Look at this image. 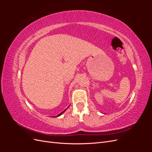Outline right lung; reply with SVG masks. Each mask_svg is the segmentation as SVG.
I'll use <instances>...</instances> for the list:
<instances>
[{
	"instance_id": "add662e5",
	"label": "right lung",
	"mask_w": 152,
	"mask_h": 152,
	"mask_svg": "<svg viewBox=\"0 0 152 152\" xmlns=\"http://www.w3.org/2000/svg\"><path fill=\"white\" fill-rule=\"evenodd\" d=\"M67 108H66V109H67ZM66 109H65V110H64V111H63V112H61V113H59V115H57V116H56V117H59V116H60V115H62V114H63V113L64 112H65V110H66Z\"/></svg>"
}]
</instances>
